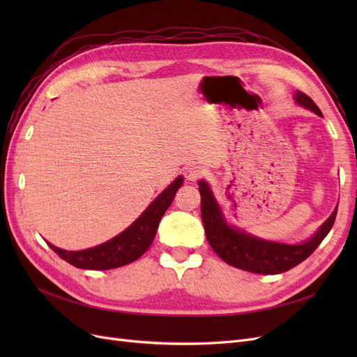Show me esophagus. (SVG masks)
<instances>
[{
	"instance_id": "1",
	"label": "esophagus",
	"mask_w": 357,
	"mask_h": 357,
	"mask_svg": "<svg viewBox=\"0 0 357 357\" xmlns=\"http://www.w3.org/2000/svg\"><path fill=\"white\" fill-rule=\"evenodd\" d=\"M204 169L199 165H189L185 168V177L188 181H197L202 176Z\"/></svg>"
}]
</instances>
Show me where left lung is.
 <instances>
[{
    "mask_svg": "<svg viewBox=\"0 0 357 357\" xmlns=\"http://www.w3.org/2000/svg\"><path fill=\"white\" fill-rule=\"evenodd\" d=\"M294 100L304 109L321 116L316 102L305 93L296 91ZM198 186L201 193L202 223L208 244L222 261L248 273L265 275L280 274L299 265L325 240V236L332 229L335 218H337L338 207L333 210L329 219L320 226L314 235L301 244L268 241L229 225L226 222L225 214L219 202L215 201L208 183L199 180Z\"/></svg>",
    "mask_w": 357,
    "mask_h": 357,
    "instance_id": "left-lung-1",
    "label": "left lung"
}]
</instances>
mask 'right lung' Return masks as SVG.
Masks as SVG:
<instances>
[{"label":"right lung","instance_id":"add662e5","mask_svg":"<svg viewBox=\"0 0 357 357\" xmlns=\"http://www.w3.org/2000/svg\"><path fill=\"white\" fill-rule=\"evenodd\" d=\"M181 185L183 177L178 176L164 192L159 193L158 198L131 226L100 245L86 248V250L70 252L50 243L47 244L63 261L83 269H101L102 271V269H113L131 264L142 257L153 243L162 215L174 201Z\"/></svg>","mask_w":357,"mask_h":357}]
</instances>
